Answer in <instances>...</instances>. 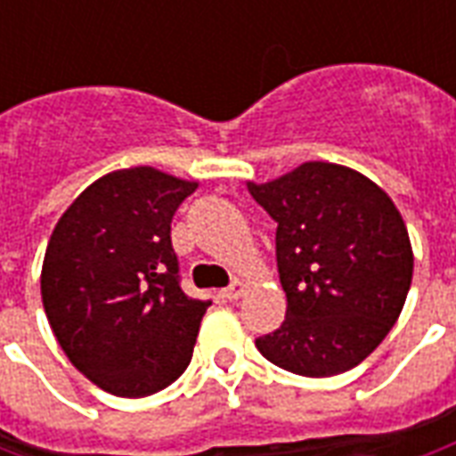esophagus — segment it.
I'll return each mask as SVG.
<instances>
[{
	"label": "esophagus",
	"instance_id": "esophagus-1",
	"mask_svg": "<svg viewBox=\"0 0 456 456\" xmlns=\"http://www.w3.org/2000/svg\"><path fill=\"white\" fill-rule=\"evenodd\" d=\"M244 290H247L244 281H232V286L224 288V290H222V296L227 297V300H239V297L244 296Z\"/></svg>",
	"mask_w": 456,
	"mask_h": 456
}]
</instances>
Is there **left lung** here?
Segmentation results:
<instances>
[{"label": "left lung", "mask_w": 456, "mask_h": 456, "mask_svg": "<svg viewBox=\"0 0 456 456\" xmlns=\"http://www.w3.org/2000/svg\"><path fill=\"white\" fill-rule=\"evenodd\" d=\"M248 190L278 224L288 300L283 325L258 337V352L297 376L349 371L391 332L411 290L401 212L362 173L322 160Z\"/></svg>", "instance_id": "obj_1"}]
</instances>
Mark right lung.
Wrapping results in <instances>:
<instances>
[{
  "instance_id": "right-lung-1",
  "label": "right lung",
  "mask_w": 456,
  "mask_h": 456,
  "mask_svg": "<svg viewBox=\"0 0 456 456\" xmlns=\"http://www.w3.org/2000/svg\"><path fill=\"white\" fill-rule=\"evenodd\" d=\"M198 183L149 166L94 180L58 219L41 271L65 356L102 391L143 398L188 369L212 303L180 288L170 222Z\"/></svg>"
}]
</instances>
